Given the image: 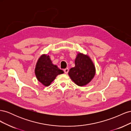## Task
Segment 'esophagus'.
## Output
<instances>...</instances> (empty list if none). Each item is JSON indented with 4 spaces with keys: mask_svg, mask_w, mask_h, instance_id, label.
Instances as JSON below:
<instances>
[{
    "mask_svg": "<svg viewBox=\"0 0 131 131\" xmlns=\"http://www.w3.org/2000/svg\"><path fill=\"white\" fill-rule=\"evenodd\" d=\"M64 72L66 74H67L69 72V69L68 68H66L65 69H64Z\"/></svg>",
    "mask_w": 131,
    "mask_h": 131,
    "instance_id": "obj_1",
    "label": "esophagus"
}]
</instances>
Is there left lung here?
Here are the masks:
<instances>
[{"mask_svg":"<svg viewBox=\"0 0 131 131\" xmlns=\"http://www.w3.org/2000/svg\"><path fill=\"white\" fill-rule=\"evenodd\" d=\"M75 65L68 72L70 79L79 86L88 84L96 73V69L92 60L88 55L79 53L75 58Z\"/></svg>","mask_w":131,"mask_h":131,"instance_id":"obj_1","label":"left lung"}]
</instances>
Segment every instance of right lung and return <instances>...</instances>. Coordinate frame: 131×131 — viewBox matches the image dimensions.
I'll use <instances>...</instances> for the list:
<instances>
[{
	"mask_svg": "<svg viewBox=\"0 0 131 131\" xmlns=\"http://www.w3.org/2000/svg\"><path fill=\"white\" fill-rule=\"evenodd\" d=\"M64 73L57 66L52 63L49 55L42 54L38 60L35 74L38 80L45 86H49L58 75Z\"/></svg>",
	"mask_w": 131,
	"mask_h": 131,
	"instance_id": "1",
	"label": "right lung"
}]
</instances>
